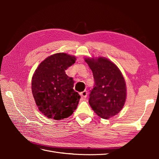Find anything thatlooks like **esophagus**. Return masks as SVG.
<instances>
[{
	"label": "esophagus",
	"instance_id": "esophagus-1",
	"mask_svg": "<svg viewBox=\"0 0 159 159\" xmlns=\"http://www.w3.org/2000/svg\"><path fill=\"white\" fill-rule=\"evenodd\" d=\"M80 95L81 96V98H85L86 97H87V95H88L87 91H84L83 92H81V93H80Z\"/></svg>",
	"mask_w": 159,
	"mask_h": 159
}]
</instances>
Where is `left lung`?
<instances>
[{
  "label": "left lung",
  "mask_w": 159,
  "mask_h": 159,
  "mask_svg": "<svg viewBox=\"0 0 159 159\" xmlns=\"http://www.w3.org/2000/svg\"><path fill=\"white\" fill-rule=\"evenodd\" d=\"M95 81L89 103L101 118L107 119L118 114L125 102L127 89L123 76L117 66L108 59L85 58Z\"/></svg>",
  "instance_id": "left-lung-1"
}]
</instances>
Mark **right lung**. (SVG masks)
<instances>
[{
  "instance_id": "1",
  "label": "right lung",
  "mask_w": 159,
  "mask_h": 159,
  "mask_svg": "<svg viewBox=\"0 0 159 159\" xmlns=\"http://www.w3.org/2000/svg\"><path fill=\"white\" fill-rule=\"evenodd\" d=\"M75 60V56L65 53L53 54L41 62L32 76L33 97L38 109L48 118H67L78 107L81 97L73 89V78L65 72Z\"/></svg>"
}]
</instances>
